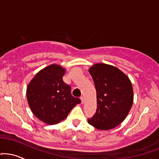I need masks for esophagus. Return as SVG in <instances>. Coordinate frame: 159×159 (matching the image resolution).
<instances>
[{"label":"esophagus","instance_id":"1","mask_svg":"<svg viewBox=\"0 0 159 159\" xmlns=\"http://www.w3.org/2000/svg\"><path fill=\"white\" fill-rule=\"evenodd\" d=\"M80 98H81V104H84V97L81 96Z\"/></svg>","mask_w":159,"mask_h":159}]
</instances>
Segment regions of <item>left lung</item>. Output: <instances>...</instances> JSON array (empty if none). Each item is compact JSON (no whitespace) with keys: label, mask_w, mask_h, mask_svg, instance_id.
Listing matches in <instances>:
<instances>
[{"label":"left lung","mask_w":159,"mask_h":159,"mask_svg":"<svg viewBox=\"0 0 159 159\" xmlns=\"http://www.w3.org/2000/svg\"><path fill=\"white\" fill-rule=\"evenodd\" d=\"M96 89L97 110L88 123L101 130L117 127L125 119L133 103L129 78L119 69L98 63L89 70Z\"/></svg>","instance_id":"obj_1"}]
</instances>
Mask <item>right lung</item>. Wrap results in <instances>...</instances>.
I'll use <instances>...</instances> for the list:
<instances>
[{
  "label": "right lung",
  "instance_id": "obj_1",
  "mask_svg": "<svg viewBox=\"0 0 159 159\" xmlns=\"http://www.w3.org/2000/svg\"><path fill=\"white\" fill-rule=\"evenodd\" d=\"M66 72L58 64H52L35 75L26 89V98L32 113L47 124H56L67 117L80 98L71 94V87L63 81Z\"/></svg>",
  "mask_w": 159,
  "mask_h": 159
}]
</instances>
